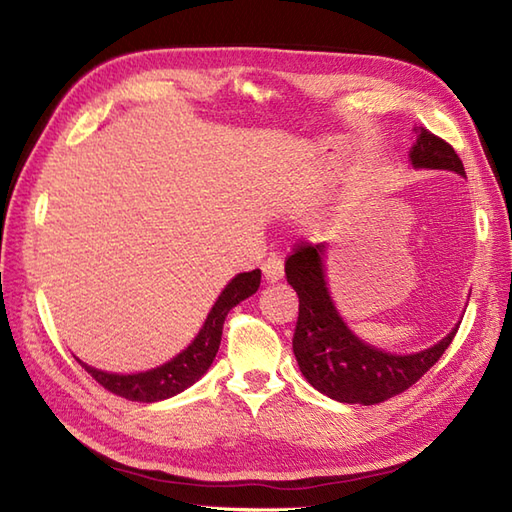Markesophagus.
Returning <instances> with one entry per match:
<instances>
[{
	"label": "esophagus",
	"mask_w": 512,
	"mask_h": 512,
	"mask_svg": "<svg viewBox=\"0 0 512 512\" xmlns=\"http://www.w3.org/2000/svg\"><path fill=\"white\" fill-rule=\"evenodd\" d=\"M262 273H264L266 284H277V281L284 277V262H281L277 255H270L262 264Z\"/></svg>",
	"instance_id": "34e87169"
}]
</instances>
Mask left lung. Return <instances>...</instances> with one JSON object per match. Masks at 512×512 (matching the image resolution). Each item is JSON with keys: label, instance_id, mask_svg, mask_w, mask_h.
<instances>
[{"label": "left lung", "instance_id": "obj_1", "mask_svg": "<svg viewBox=\"0 0 512 512\" xmlns=\"http://www.w3.org/2000/svg\"><path fill=\"white\" fill-rule=\"evenodd\" d=\"M416 143L409 149L413 169L453 171L466 178L455 149L424 127H413ZM330 244H303L286 262V279L299 297V321L292 352L303 378L332 400L347 405H376L409 389L438 363L451 345L458 325L447 336L411 354L385 352L350 330L336 310L328 286Z\"/></svg>", "mask_w": 512, "mask_h": 512}]
</instances>
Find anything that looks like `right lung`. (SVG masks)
Listing matches in <instances>:
<instances>
[{
	"label": "right lung",
	"instance_id": "1",
	"mask_svg": "<svg viewBox=\"0 0 512 512\" xmlns=\"http://www.w3.org/2000/svg\"><path fill=\"white\" fill-rule=\"evenodd\" d=\"M259 281H262V273L257 270H250V273H239L235 275L220 297L215 299L213 308L206 314L200 332L195 334V339L184 347L180 354H176L171 361L162 363L158 367H151L147 372H136V374H114V372H103V369H96L88 363H83L81 358L76 361L85 367L96 383H101L107 391H112L116 396H123L127 400L136 402H158L167 400L171 396L180 394V391L189 389L193 383L209 372L213 365V358L220 350L222 341V328L226 314L231 312L237 303L244 299L253 297Z\"/></svg>",
	"mask_w": 512,
	"mask_h": 512
}]
</instances>
